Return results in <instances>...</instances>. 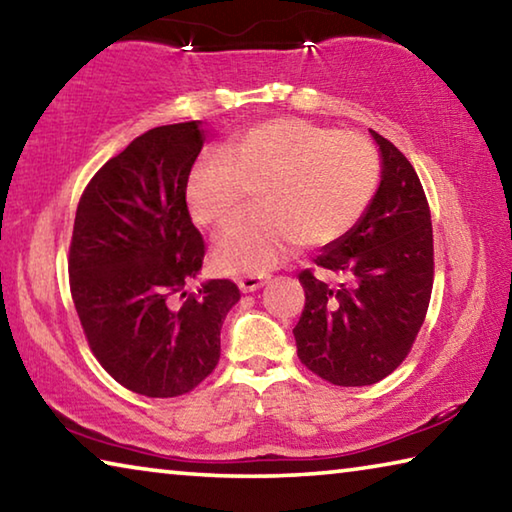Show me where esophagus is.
Wrapping results in <instances>:
<instances>
[{
	"instance_id": "esophagus-1",
	"label": "esophagus",
	"mask_w": 512,
	"mask_h": 512,
	"mask_svg": "<svg viewBox=\"0 0 512 512\" xmlns=\"http://www.w3.org/2000/svg\"><path fill=\"white\" fill-rule=\"evenodd\" d=\"M266 277H255V275H248V277H237V287L244 291V293H253L259 287H264Z\"/></svg>"
}]
</instances>
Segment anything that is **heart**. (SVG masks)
<instances>
[{
	"mask_svg": "<svg viewBox=\"0 0 512 512\" xmlns=\"http://www.w3.org/2000/svg\"><path fill=\"white\" fill-rule=\"evenodd\" d=\"M379 153L368 137L296 117L248 128L203 153L185 198L203 228H225L259 194V214L230 225L214 246L216 264L264 273L307 246H327L354 228L379 185Z\"/></svg>",
	"mask_w": 512,
	"mask_h": 512,
	"instance_id": "b5f03b06",
	"label": "heart"
}]
</instances>
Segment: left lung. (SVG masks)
Wrapping results in <instances>:
<instances>
[{"label":"left lung","mask_w":512,"mask_h":512,"mask_svg":"<svg viewBox=\"0 0 512 512\" xmlns=\"http://www.w3.org/2000/svg\"><path fill=\"white\" fill-rule=\"evenodd\" d=\"M379 146L381 180L354 228L314 262L345 280L300 273L305 309L293 327L298 357L336 386H370L400 366L427 316L433 287V232L427 196L395 144Z\"/></svg>","instance_id":"8db88e82"}]
</instances>
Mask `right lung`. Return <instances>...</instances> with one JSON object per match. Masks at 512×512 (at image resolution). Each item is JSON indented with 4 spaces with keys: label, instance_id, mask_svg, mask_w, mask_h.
Here are the masks:
<instances>
[{
    "label": "right lung",
    "instance_id": "obj_1",
    "mask_svg": "<svg viewBox=\"0 0 512 512\" xmlns=\"http://www.w3.org/2000/svg\"><path fill=\"white\" fill-rule=\"evenodd\" d=\"M205 135L201 121L146 131L94 173L76 207L69 287L94 357L137 395L178 397L221 357V325L239 302L230 280L185 284L205 244L185 185Z\"/></svg>",
    "mask_w": 512,
    "mask_h": 512
}]
</instances>
